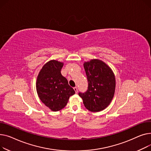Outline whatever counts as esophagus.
I'll return each instance as SVG.
<instances>
[{
	"label": "esophagus",
	"mask_w": 151,
	"mask_h": 151,
	"mask_svg": "<svg viewBox=\"0 0 151 151\" xmlns=\"http://www.w3.org/2000/svg\"><path fill=\"white\" fill-rule=\"evenodd\" d=\"M74 91H75V92L76 93H77V91H78V90H77V88L76 86V87H74Z\"/></svg>",
	"instance_id": "34e87169"
}]
</instances>
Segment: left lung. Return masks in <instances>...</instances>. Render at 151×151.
Wrapping results in <instances>:
<instances>
[{"instance_id": "obj_1", "label": "left lung", "mask_w": 151, "mask_h": 151, "mask_svg": "<svg viewBox=\"0 0 151 151\" xmlns=\"http://www.w3.org/2000/svg\"><path fill=\"white\" fill-rule=\"evenodd\" d=\"M88 82V90L79 93L86 109L101 111L111 102L115 92L116 80L111 69L99 59H92L83 63Z\"/></svg>"}]
</instances>
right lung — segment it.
<instances>
[{
	"instance_id": "1",
	"label": "right lung",
	"mask_w": 151,
	"mask_h": 151,
	"mask_svg": "<svg viewBox=\"0 0 151 151\" xmlns=\"http://www.w3.org/2000/svg\"><path fill=\"white\" fill-rule=\"evenodd\" d=\"M63 62L50 60L44 65L38 75L36 88L40 100L53 111L66 105L69 97L75 94L67 79L61 75Z\"/></svg>"
}]
</instances>
